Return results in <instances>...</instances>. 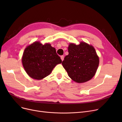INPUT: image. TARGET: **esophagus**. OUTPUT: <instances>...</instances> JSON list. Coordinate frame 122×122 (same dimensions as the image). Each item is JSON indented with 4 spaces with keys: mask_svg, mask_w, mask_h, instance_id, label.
I'll list each match as a JSON object with an SVG mask.
<instances>
[{
    "mask_svg": "<svg viewBox=\"0 0 122 122\" xmlns=\"http://www.w3.org/2000/svg\"><path fill=\"white\" fill-rule=\"evenodd\" d=\"M60 57H61V59L62 60V61H63L64 60V55H61L60 56Z\"/></svg>",
    "mask_w": 122,
    "mask_h": 122,
    "instance_id": "esophagus-1",
    "label": "esophagus"
}]
</instances>
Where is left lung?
Wrapping results in <instances>:
<instances>
[{
  "mask_svg": "<svg viewBox=\"0 0 122 122\" xmlns=\"http://www.w3.org/2000/svg\"><path fill=\"white\" fill-rule=\"evenodd\" d=\"M68 52L62 64L69 77L78 83L90 80L99 65V58L94 47L83 42L79 45L70 43Z\"/></svg>",
  "mask_w": 122,
  "mask_h": 122,
  "instance_id": "8db88e82",
  "label": "left lung"
}]
</instances>
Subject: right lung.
<instances>
[{
    "mask_svg": "<svg viewBox=\"0 0 122 122\" xmlns=\"http://www.w3.org/2000/svg\"><path fill=\"white\" fill-rule=\"evenodd\" d=\"M22 60L25 72L36 80L46 77L57 64L62 62L55 48L50 44L42 45L37 41L25 48Z\"/></svg>",
    "mask_w": 122,
    "mask_h": 122,
    "instance_id": "right-lung-1",
    "label": "right lung"
}]
</instances>
